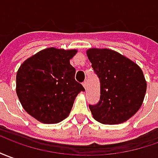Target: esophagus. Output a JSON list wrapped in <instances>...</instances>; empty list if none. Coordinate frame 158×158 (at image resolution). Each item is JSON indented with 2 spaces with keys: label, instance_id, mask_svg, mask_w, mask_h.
<instances>
[{
  "label": "esophagus",
  "instance_id": "obj_1",
  "mask_svg": "<svg viewBox=\"0 0 158 158\" xmlns=\"http://www.w3.org/2000/svg\"><path fill=\"white\" fill-rule=\"evenodd\" d=\"M82 85H83V87H84V89H87V87H88V83H87V81H84L83 83H82Z\"/></svg>",
  "mask_w": 158,
  "mask_h": 158
}]
</instances>
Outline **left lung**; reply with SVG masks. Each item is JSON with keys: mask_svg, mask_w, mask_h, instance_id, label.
<instances>
[{"mask_svg": "<svg viewBox=\"0 0 158 158\" xmlns=\"http://www.w3.org/2000/svg\"><path fill=\"white\" fill-rule=\"evenodd\" d=\"M87 56L101 81L98 104L89 105L94 118L105 125L126 122L143 104L147 83L141 68L120 53L90 48Z\"/></svg>", "mask_w": 158, "mask_h": 158, "instance_id": "1", "label": "left lung"}]
</instances>
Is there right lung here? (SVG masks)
I'll list each match as a JSON object with an SVG mask.
<instances>
[{
	"mask_svg": "<svg viewBox=\"0 0 158 158\" xmlns=\"http://www.w3.org/2000/svg\"><path fill=\"white\" fill-rule=\"evenodd\" d=\"M77 50L50 47L27 58L17 71L16 94L23 108L44 124L67 118L81 84L75 80L76 69L69 60Z\"/></svg>",
	"mask_w": 158,
	"mask_h": 158,
	"instance_id": "add662e5",
	"label": "right lung"
}]
</instances>
